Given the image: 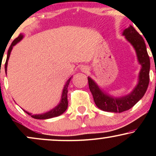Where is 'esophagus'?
<instances>
[{
    "instance_id": "esophagus-1",
    "label": "esophagus",
    "mask_w": 156,
    "mask_h": 156,
    "mask_svg": "<svg viewBox=\"0 0 156 156\" xmlns=\"http://www.w3.org/2000/svg\"><path fill=\"white\" fill-rule=\"evenodd\" d=\"M81 70H83V71H87V67H81Z\"/></svg>"
}]
</instances>
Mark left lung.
I'll return each mask as SVG.
<instances>
[{
  "mask_svg": "<svg viewBox=\"0 0 156 156\" xmlns=\"http://www.w3.org/2000/svg\"><path fill=\"white\" fill-rule=\"evenodd\" d=\"M127 40L133 45L136 53L139 63L141 65L136 87L127 95L114 98L104 93L92 78L88 77L89 87L97 106L105 112L121 113L129 110L145 94L150 82V57L147 51L144 39L132 26L122 32Z\"/></svg>",
  "mask_w": 156,
  "mask_h": 156,
  "instance_id": "8db88e82",
  "label": "left lung"
}]
</instances>
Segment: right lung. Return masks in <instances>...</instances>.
Wrapping results in <instances>:
<instances>
[{"label":"right lung","mask_w":156,"mask_h":156,"mask_svg":"<svg viewBox=\"0 0 156 156\" xmlns=\"http://www.w3.org/2000/svg\"><path fill=\"white\" fill-rule=\"evenodd\" d=\"M23 38V35L22 34H20L18 36V37H17L15 40L12 42V43L11 44L8 50V53H7V58H6V63H5V71H6V70H7V64H8V60L10 56V53L11 51H12V48H13V46H15L17 42H19ZM71 77L70 78H69V80H67V83H65L64 85L63 92H62V99H61L60 103H58V105L55 107L54 108H53L52 110L49 111V112L44 113V114H31V113L26 112V111L23 110L25 112L27 113L28 115L31 116V117L34 118V119H50V118H53L55 117H58V116L61 115L63 113L67 110V106H68V101H67V87L69 86V82H70Z\"/></svg>","instance_id":"1"}]
</instances>
